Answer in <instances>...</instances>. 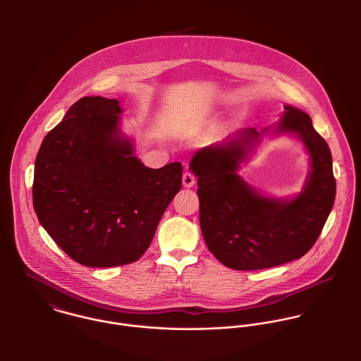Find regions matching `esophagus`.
I'll list each match as a JSON object with an SVG mask.
<instances>
[{
  "label": "esophagus",
  "mask_w": 361,
  "mask_h": 361,
  "mask_svg": "<svg viewBox=\"0 0 361 361\" xmlns=\"http://www.w3.org/2000/svg\"><path fill=\"white\" fill-rule=\"evenodd\" d=\"M182 180H183V186L185 188H192L195 185V182H196V179H195L192 172H185Z\"/></svg>",
  "instance_id": "esophagus-1"
}]
</instances>
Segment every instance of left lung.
<instances>
[{
    "mask_svg": "<svg viewBox=\"0 0 361 361\" xmlns=\"http://www.w3.org/2000/svg\"><path fill=\"white\" fill-rule=\"evenodd\" d=\"M275 133H295L309 152L305 189L292 200L261 196L236 171L261 133L242 129L190 161L197 176L200 228L208 250L224 265L253 271L303 257L317 242L334 207L336 182L326 142L306 112L283 106Z\"/></svg>",
    "mask_w": 361,
    "mask_h": 361,
    "instance_id": "obj_1",
    "label": "left lung"
}]
</instances>
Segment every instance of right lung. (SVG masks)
<instances>
[{"mask_svg":"<svg viewBox=\"0 0 361 361\" xmlns=\"http://www.w3.org/2000/svg\"><path fill=\"white\" fill-rule=\"evenodd\" d=\"M119 102L82 97L44 137L33 207L52 240L86 267H118L149 249L182 188V164L152 169L119 133Z\"/></svg>","mask_w":361,"mask_h":361,"instance_id":"obj_1","label":"right lung"}]
</instances>
